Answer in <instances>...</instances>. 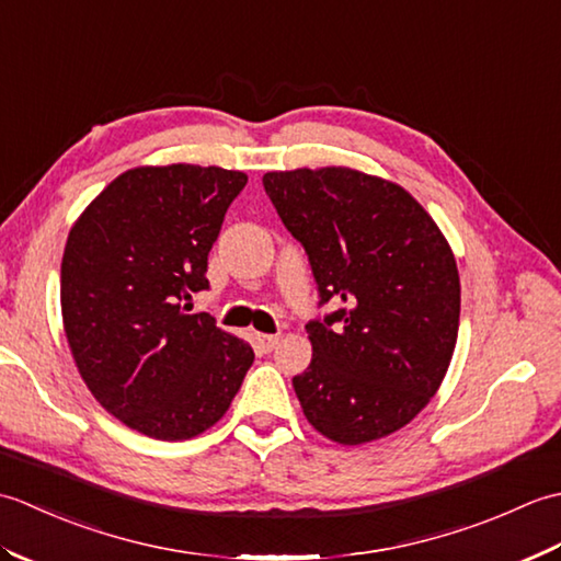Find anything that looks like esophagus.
<instances>
[{"label":"esophagus","instance_id":"esophagus-1","mask_svg":"<svg viewBox=\"0 0 561 561\" xmlns=\"http://www.w3.org/2000/svg\"><path fill=\"white\" fill-rule=\"evenodd\" d=\"M255 344H257L260 352L270 354V352L279 344V335H260V332H257V335H255Z\"/></svg>","mask_w":561,"mask_h":561}]
</instances>
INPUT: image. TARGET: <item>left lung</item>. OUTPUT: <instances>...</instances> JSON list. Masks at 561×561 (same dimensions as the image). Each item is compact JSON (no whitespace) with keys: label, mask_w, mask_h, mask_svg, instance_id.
Listing matches in <instances>:
<instances>
[{"label":"left lung","mask_w":561,"mask_h":561,"mask_svg":"<svg viewBox=\"0 0 561 561\" xmlns=\"http://www.w3.org/2000/svg\"><path fill=\"white\" fill-rule=\"evenodd\" d=\"M262 185L306 250L320 304L313 359L294 376L306 420L359 446L410 424L444 380L460 323L456 257L408 190L342 165L272 171Z\"/></svg>","instance_id":"8db88e82"}]
</instances>
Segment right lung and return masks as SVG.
I'll list each match as a JSON object with an SVG mask.
<instances>
[{"mask_svg":"<svg viewBox=\"0 0 561 561\" xmlns=\"http://www.w3.org/2000/svg\"><path fill=\"white\" fill-rule=\"evenodd\" d=\"M248 175L217 165L125 171L71 226L59 299L83 383L139 434L193 438L217 424L255 354L181 301L209 289L207 255Z\"/></svg>","mask_w":561,"mask_h":561,"instance_id":"add662e5","label":"right lung"}]
</instances>
